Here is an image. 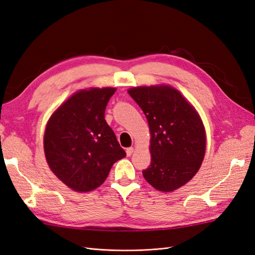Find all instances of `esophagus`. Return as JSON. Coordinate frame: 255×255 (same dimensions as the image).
I'll return each mask as SVG.
<instances>
[{"instance_id": "esophagus-1", "label": "esophagus", "mask_w": 255, "mask_h": 255, "mask_svg": "<svg viewBox=\"0 0 255 255\" xmlns=\"http://www.w3.org/2000/svg\"><path fill=\"white\" fill-rule=\"evenodd\" d=\"M126 152H127V155L128 156H130L133 154V152H134V148H128Z\"/></svg>"}]
</instances>
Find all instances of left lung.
Masks as SVG:
<instances>
[{
    "label": "left lung",
    "mask_w": 255,
    "mask_h": 255,
    "mask_svg": "<svg viewBox=\"0 0 255 255\" xmlns=\"http://www.w3.org/2000/svg\"><path fill=\"white\" fill-rule=\"evenodd\" d=\"M139 105L150 128V167L142 175L164 192L179 189L199 171L205 155L206 133L199 113L170 85L128 89Z\"/></svg>",
    "instance_id": "8db88e82"
}]
</instances>
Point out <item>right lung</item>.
I'll list each match as a JSON object with an SVG mask.
<instances>
[{"label":"right lung","instance_id":"add662e5","mask_svg":"<svg viewBox=\"0 0 255 255\" xmlns=\"http://www.w3.org/2000/svg\"><path fill=\"white\" fill-rule=\"evenodd\" d=\"M115 91V87L76 91L54 111L45 126L47 163L57 179L74 191L98 188L116 161L126 156L104 118Z\"/></svg>","mask_w":255,"mask_h":255}]
</instances>
